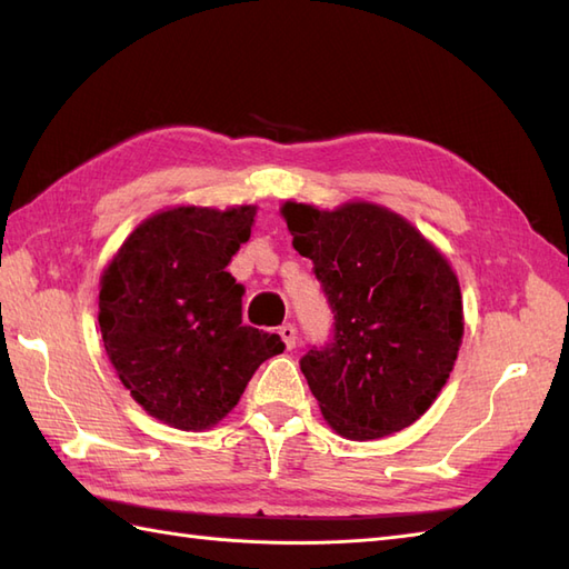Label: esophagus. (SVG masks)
<instances>
[{
    "label": "esophagus",
    "mask_w": 569,
    "mask_h": 569,
    "mask_svg": "<svg viewBox=\"0 0 569 569\" xmlns=\"http://www.w3.org/2000/svg\"><path fill=\"white\" fill-rule=\"evenodd\" d=\"M278 335L283 337V342H286V347H288V349H293V347H296V342H298V330L293 328L291 322H283L281 328H278Z\"/></svg>",
    "instance_id": "obj_1"
}]
</instances>
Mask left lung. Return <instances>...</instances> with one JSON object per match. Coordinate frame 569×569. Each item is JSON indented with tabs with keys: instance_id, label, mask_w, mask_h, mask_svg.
<instances>
[{
	"instance_id": "left-lung-1",
	"label": "left lung",
	"mask_w": 569,
	"mask_h": 569,
	"mask_svg": "<svg viewBox=\"0 0 569 569\" xmlns=\"http://www.w3.org/2000/svg\"><path fill=\"white\" fill-rule=\"evenodd\" d=\"M335 316L332 340L300 359L325 420L349 440L408 428L450 379L465 318L457 276L401 214L373 202L281 208Z\"/></svg>"
}]
</instances>
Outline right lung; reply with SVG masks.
Here are the masks:
<instances>
[{
	"label": "right lung",
	"instance_id": "obj_1",
	"mask_svg": "<svg viewBox=\"0 0 569 569\" xmlns=\"http://www.w3.org/2000/svg\"><path fill=\"white\" fill-rule=\"evenodd\" d=\"M253 204L171 208L127 237L100 281L107 357L131 398L178 430L220 422L281 337L241 325L227 263L251 234Z\"/></svg>",
	"mask_w": 569,
	"mask_h": 569
}]
</instances>
